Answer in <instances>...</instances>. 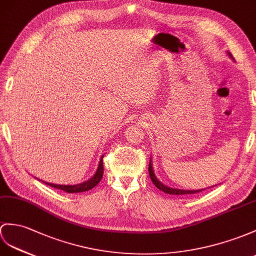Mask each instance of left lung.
Wrapping results in <instances>:
<instances>
[{"label": "left lung", "instance_id": "obj_1", "mask_svg": "<svg viewBox=\"0 0 256 256\" xmlns=\"http://www.w3.org/2000/svg\"><path fill=\"white\" fill-rule=\"evenodd\" d=\"M227 54L230 58L232 60H234V58H232V55L230 52L227 51ZM148 174H150V178H151L152 182L154 184V186H156L158 189L162 190L165 193H168V194H176V196H186V194H193V193H198L201 192L204 189H200V190H184V189H176V188H172V186H168L166 184H164L163 182H160V180L158 179V177L155 176L154 170H153V166H152V160L150 158V163H148ZM212 188V186H210Z\"/></svg>", "mask_w": 256, "mask_h": 256}]
</instances>
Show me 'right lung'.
Segmentation results:
<instances>
[{
  "label": "right lung",
  "mask_w": 256,
  "mask_h": 256,
  "mask_svg": "<svg viewBox=\"0 0 256 256\" xmlns=\"http://www.w3.org/2000/svg\"><path fill=\"white\" fill-rule=\"evenodd\" d=\"M103 156H104V155H102L101 158H100L98 166L96 168V172L94 175H93L90 179H88L84 182L77 184H56L42 182V180H41V182H44L46 184H48L50 186H53V188L63 190L67 193H79V192H84V191L91 190V189L94 188V186L100 182H101V179L103 177ZM36 179H38V178H36Z\"/></svg>",
  "instance_id": "add662e5"
}]
</instances>
